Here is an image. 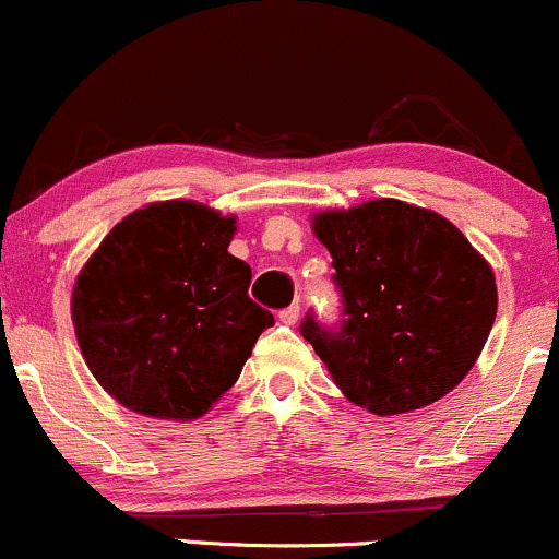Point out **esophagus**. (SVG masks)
Returning <instances> with one entry per match:
<instances>
[{
	"instance_id": "esophagus-1",
	"label": "esophagus",
	"mask_w": 559,
	"mask_h": 559,
	"mask_svg": "<svg viewBox=\"0 0 559 559\" xmlns=\"http://www.w3.org/2000/svg\"><path fill=\"white\" fill-rule=\"evenodd\" d=\"M278 320L284 325H294L299 320V305H292V307H286V310H281L278 312Z\"/></svg>"
}]
</instances>
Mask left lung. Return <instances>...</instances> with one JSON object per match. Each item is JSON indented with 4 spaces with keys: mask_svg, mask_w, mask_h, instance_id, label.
Returning a JSON list of instances; mask_svg holds the SVG:
<instances>
[{
    "mask_svg": "<svg viewBox=\"0 0 559 559\" xmlns=\"http://www.w3.org/2000/svg\"><path fill=\"white\" fill-rule=\"evenodd\" d=\"M344 297V325L301 336L342 394L368 413L428 407L478 360L497 318V284L484 254L433 210L370 199L312 215Z\"/></svg>",
    "mask_w": 559,
    "mask_h": 559,
    "instance_id": "1",
    "label": "left lung"
}]
</instances>
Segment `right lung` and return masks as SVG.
Here are the masks:
<instances>
[{
    "label": "right lung",
    "mask_w": 559,
    "mask_h": 559,
    "mask_svg": "<svg viewBox=\"0 0 559 559\" xmlns=\"http://www.w3.org/2000/svg\"><path fill=\"white\" fill-rule=\"evenodd\" d=\"M236 217L191 199L133 210L83 262L75 338L99 386L131 413L197 420L239 381L273 316L228 252Z\"/></svg>",
    "instance_id": "1"
}]
</instances>
